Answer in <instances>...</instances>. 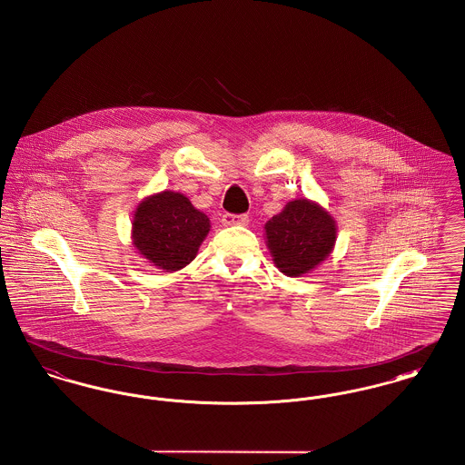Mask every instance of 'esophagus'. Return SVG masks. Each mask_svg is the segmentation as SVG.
<instances>
[{
	"label": "esophagus",
	"instance_id": "34e87169",
	"mask_svg": "<svg viewBox=\"0 0 465 465\" xmlns=\"http://www.w3.org/2000/svg\"><path fill=\"white\" fill-rule=\"evenodd\" d=\"M221 221H223L224 226H235V224L246 226L249 223V216L247 214H224Z\"/></svg>",
	"mask_w": 465,
	"mask_h": 465
}]
</instances>
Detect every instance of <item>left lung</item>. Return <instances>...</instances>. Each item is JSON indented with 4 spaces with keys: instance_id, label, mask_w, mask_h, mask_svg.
<instances>
[{
    "instance_id": "8db88e82",
    "label": "left lung",
    "mask_w": 465,
    "mask_h": 465,
    "mask_svg": "<svg viewBox=\"0 0 465 465\" xmlns=\"http://www.w3.org/2000/svg\"><path fill=\"white\" fill-rule=\"evenodd\" d=\"M337 241V223L327 211L297 198L265 223V242L273 265L290 277H301L325 262Z\"/></svg>"
}]
</instances>
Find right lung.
Segmentation results:
<instances>
[{"label": "right lung", "mask_w": 465, "mask_h": 465, "mask_svg": "<svg viewBox=\"0 0 465 465\" xmlns=\"http://www.w3.org/2000/svg\"><path fill=\"white\" fill-rule=\"evenodd\" d=\"M211 230V219L183 193L145 196L132 223V244L156 269L175 272L196 258Z\"/></svg>", "instance_id": "right-lung-1"}]
</instances>
